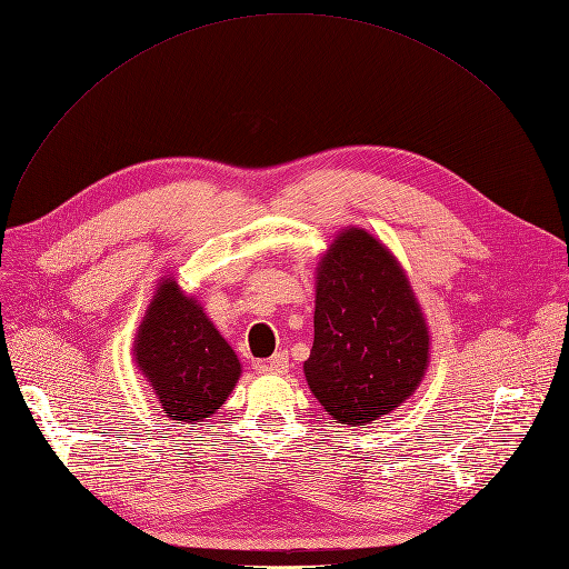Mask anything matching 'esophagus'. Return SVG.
<instances>
[{
  "label": "esophagus",
  "mask_w": 569,
  "mask_h": 569,
  "mask_svg": "<svg viewBox=\"0 0 569 569\" xmlns=\"http://www.w3.org/2000/svg\"><path fill=\"white\" fill-rule=\"evenodd\" d=\"M288 353L286 351H277L272 358L263 360V363H258V370L263 375H283L288 370Z\"/></svg>",
  "instance_id": "1"
}]
</instances>
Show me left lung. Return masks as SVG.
<instances>
[{"label": "left lung", "mask_w": 569, "mask_h": 569, "mask_svg": "<svg viewBox=\"0 0 569 569\" xmlns=\"http://www.w3.org/2000/svg\"><path fill=\"white\" fill-rule=\"evenodd\" d=\"M316 338L303 377L338 425L366 427L399 408L429 368V325L397 256L345 227L316 268Z\"/></svg>", "instance_id": "1"}]
</instances>
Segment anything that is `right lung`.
<instances>
[{"instance_id": "1", "label": "right lung", "mask_w": 569, "mask_h": 569, "mask_svg": "<svg viewBox=\"0 0 569 569\" xmlns=\"http://www.w3.org/2000/svg\"><path fill=\"white\" fill-rule=\"evenodd\" d=\"M131 353L161 412L188 425L216 416L242 375L231 345L172 274L153 288Z\"/></svg>"}]
</instances>
